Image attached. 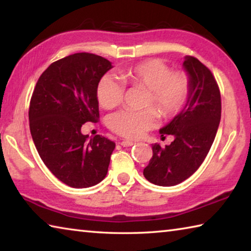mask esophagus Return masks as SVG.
I'll return each mask as SVG.
<instances>
[{"label":"esophagus","instance_id":"esophagus-1","mask_svg":"<svg viewBox=\"0 0 251 251\" xmlns=\"http://www.w3.org/2000/svg\"><path fill=\"white\" fill-rule=\"evenodd\" d=\"M134 144L135 143L131 142V141H123V142H121V145L123 147H130V146H133Z\"/></svg>","mask_w":251,"mask_h":251}]
</instances>
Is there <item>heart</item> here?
Listing matches in <instances>:
<instances>
[{
	"mask_svg": "<svg viewBox=\"0 0 251 251\" xmlns=\"http://www.w3.org/2000/svg\"><path fill=\"white\" fill-rule=\"evenodd\" d=\"M121 77L131 86L146 87L144 106H154L163 118L176 116L185 107L192 92V83L184 71H173L167 63L159 58H150L121 71ZM125 85L114 75L106 74L100 79L96 88L97 100L101 107L110 109L120 105L124 99ZM157 112L151 107L141 110L124 109L108 118V126L122 137L141 138L146 131L154 128Z\"/></svg>",
	"mask_w": 251,
	"mask_h": 251,
	"instance_id": "1",
	"label": "heart"
}]
</instances>
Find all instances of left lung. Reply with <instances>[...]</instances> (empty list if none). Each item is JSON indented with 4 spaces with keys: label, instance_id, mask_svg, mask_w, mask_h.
<instances>
[{
    "label": "left lung",
    "instance_id": "8db88e82",
    "mask_svg": "<svg viewBox=\"0 0 251 251\" xmlns=\"http://www.w3.org/2000/svg\"><path fill=\"white\" fill-rule=\"evenodd\" d=\"M184 67L192 92L184 109L159 131L173 135L171 145L152 144V157L144 169L148 181L158 186L180 184L201 167L209 152L222 117V99L215 76L194 56H186Z\"/></svg>",
    "mask_w": 251,
    "mask_h": 251
}]
</instances>
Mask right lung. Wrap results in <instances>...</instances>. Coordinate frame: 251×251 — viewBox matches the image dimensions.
<instances>
[{"instance_id": "add662e5", "label": "right lung", "mask_w": 251, "mask_h": 251, "mask_svg": "<svg viewBox=\"0 0 251 251\" xmlns=\"http://www.w3.org/2000/svg\"><path fill=\"white\" fill-rule=\"evenodd\" d=\"M112 69L99 55L75 53L46 69L29 101V130L45 166L73 188L99 184L108 171L115 143L96 135L88 141L80 128L100 118L96 88Z\"/></svg>"}]
</instances>
